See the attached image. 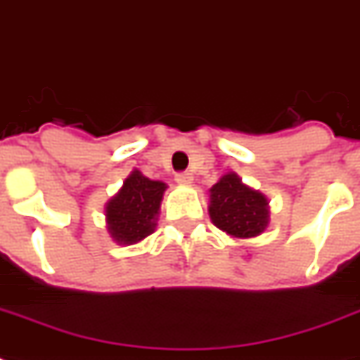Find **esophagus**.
<instances>
[{
    "label": "esophagus",
    "mask_w": 360,
    "mask_h": 360,
    "mask_svg": "<svg viewBox=\"0 0 360 360\" xmlns=\"http://www.w3.org/2000/svg\"><path fill=\"white\" fill-rule=\"evenodd\" d=\"M192 174L191 172H179V174H175V181L179 183V185H191L192 183Z\"/></svg>",
    "instance_id": "1"
}]
</instances>
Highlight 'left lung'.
<instances>
[{
	"label": "left lung",
	"instance_id": "left-lung-1",
	"mask_svg": "<svg viewBox=\"0 0 360 360\" xmlns=\"http://www.w3.org/2000/svg\"><path fill=\"white\" fill-rule=\"evenodd\" d=\"M209 214L230 236L256 237L267 228V198L243 185L236 174H228L211 188Z\"/></svg>",
	"mask_w": 360,
	"mask_h": 360
}]
</instances>
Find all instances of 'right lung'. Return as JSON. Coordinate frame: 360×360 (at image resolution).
<instances>
[{"label": "right lung", "mask_w": 360, "mask_h": 360, "mask_svg": "<svg viewBox=\"0 0 360 360\" xmlns=\"http://www.w3.org/2000/svg\"><path fill=\"white\" fill-rule=\"evenodd\" d=\"M164 191V183L147 179L140 172H132L124 179L123 188L106 205V220L112 237L117 243L132 245L153 233Z\"/></svg>", "instance_id": "1"}]
</instances>
